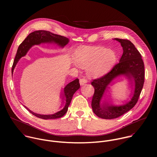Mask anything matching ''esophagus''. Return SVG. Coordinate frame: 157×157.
Wrapping results in <instances>:
<instances>
[{"mask_svg":"<svg viewBox=\"0 0 157 157\" xmlns=\"http://www.w3.org/2000/svg\"><path fill=\"white\" fill-rule=\"evenodd\" d=\"M87 79H86L85 78H81V79H79V83H80V85H81V86L84 85L85 84L87 83Z\"/></svg>","mask_w":157,"mask_h":157,"instance_id":"obj_1","label":"esophagus"}]
</instances>
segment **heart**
I'll return each instance as SVG.
<instances>
[{
  "label": "heart",
  "mask_w": 157,
  "mask_h": 157,
  "mask_svg": "<svg viewBox=\"0 0 157 157\" xmlns=\"http://www.w3.org/2000/svg\"><path fill=\"white\" fill-rule=\"evenodd\" d=\"M102 53H103L102 57H97ZM116 59L117 56L115 52L105 48L83 49L75 53L76 64L82 68H87V75L92 78L104 75L114 64Z\"/></svg>",
  "instance_id": "heart-1"
}]
</instances>
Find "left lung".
Masks as SVG:
<instances>
[{
  "mask_svg": "<svg viewBox=\"0 0 157 157\" xmlns=\"http://www.w3.org/2000/svg\"><path fill=\"white\" fill-rule=\"evenodd\" d=\"M114 40L121 43L123 49L119 63L104 76L91 82L94 88L91 102L93 110L98 117L104 119L117 118L132 109L139 99L144 83V64L139 52L128 40ZM122 77L128 81L131 99L122 104L115 105L111 94V86L116 79Z\"/></svg>",
  "mask_w": 157,
  "mask_h": 157,
  "instance_id": "obj_1",
  "label": "left lung"
}]
</instances>
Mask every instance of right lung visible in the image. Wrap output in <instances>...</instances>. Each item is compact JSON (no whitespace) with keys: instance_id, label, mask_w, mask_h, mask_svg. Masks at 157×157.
Returning a JSON list of instances; mask_svg holds the SVG:
<instances>
[{"instance_id":"1","label":"right lung","mask_w":157,"mask_h":157,"mask_svg":"<svg viewBox=\"0 0 157 157\" xmlns=\"http://www.w3.org/2000/svg\"><path fill=\"white\" fill-rule=\"evenodd\" d=\"M70 41V40L64 36L54 34L48 31L38 30L35 31L30 33L27 37L24 40L18 48L17 54L14 59V62L12 66V74L13 75V70L15 66L19 61V59L23 56H25L28 51L31 47L34 45H39L40 44H55L59 48H64ZM80 84L79 79L77 78L74 81L67 84L64 88L62 89V91L60 94V99L61 103L64 104V107L60 110L52 114H40L30 110L26 106L25 108L35 116L45 120L55 119L63 117L68 111V107L71 103V99L74 94L79 89Z\"/></svg>"}]
</instances>
